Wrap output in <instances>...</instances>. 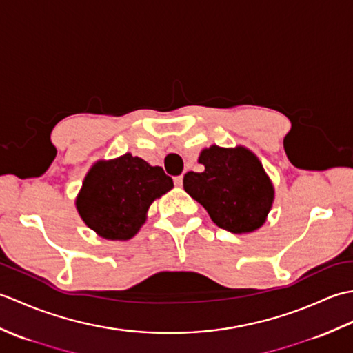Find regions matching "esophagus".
<instances>
[{"label": "esophagus", "mask_w": 353, "mask_h": 353, "mask_svg": "<svg viewBox=\"0 0 353 353\" xmlns=\"http://www.w3.org/2000/svg\"><path fill=\"white\" fill-rule=\"evenodd\" d=\"M174 185H176V186H182V185H183V177H182V176L174 177Z\"/></svg>", "instance_id": "esophagus-1"}]
</instances>
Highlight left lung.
I'll list each match as a JSON object with an SVG mask.
<instances>
[{
    "instance_id": "8db88e82",
    "label": "left lung",
    "mask_w": 353,
    "mask_h": 353,
    "mask_svg": "<svg viewBox=\"0 0 353 353\" xmlns=\"http://www.w3.org/2000/svg\"><path fill=\"white\" fill-rule=\"evenodd\" d=\"M201 172L190 171L183 188L203 206L216 226L249 234L265 223L274 199L273 183L249 148L211 145L200 153Z\"/></svg>"
}]
</instances>
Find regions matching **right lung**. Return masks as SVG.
<instances>
[{"label":"right lung","mask_w":353,"mask_h":353,"mask_svg":"<svg viewBox=\"0 0 353 353\" xmlns=\"http://www.w3.org/2000/svg\"><path fill=\"white\" fill-rule=\"evenodd\" d=\"M172 186V179L161 167L125 153L92 165L76 206L86 226L100 236L125 241L145 223L150 205Z\"/></svg>","instance_id":"add662e5"}]
</instances>
